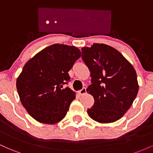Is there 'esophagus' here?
Returning <instances> with one entry per match:
<instances>
[{"label":"esophagus","mask_w":153,"mask_h":153,"mask_svg":"<svg viewBox=\"0 0 153 153\" xmlns=\"http://www.w3.org/2000/svg\"><path fill=\"white\" fill-rule=\"evenodd\" d=\"M86 88H82L81 90L78 91V94L80 95V96H82V95L86 94Z\"/></svg>","instance_id":"1"}]
</instances>
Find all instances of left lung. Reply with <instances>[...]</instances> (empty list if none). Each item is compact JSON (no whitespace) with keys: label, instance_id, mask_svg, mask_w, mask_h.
<instances>
[{"label":"left lung","instance_id":"8db88e82","mask_svg":"<svg viewBox=\"0 0 153 153\" xmlns=\"http://www.w3.org/2000/svg\"><path fill=\"white\" fill-rule=\"evenodd\" d=\"M82 59L91 72L86 89L94 104L89 117L100 123H111L124 116L137 95L139 85L134 68L118 50L104 44L82 47Z\"/></svg>","mask_w":153,"mask_h":153}]
</instances>
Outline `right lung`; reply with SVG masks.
Listing matches in <instances>:
<instances>
[{
  "label": "right lung",
  "instance_id": "obj_1",
  "mask_svg": "<svg viewBox=\"0 0 153 153\" xmlns=\"http://www.w3.org/2000/svg\"><path fill=\"white\" fill-rule=\"evenodd\" d=\"M81 56L77 47L54 44L29 59L16 80L21 102L31 117L44 124H55L65 117L75 93L64 88L68 71Z\"/></svg>",
  "mask_w": 153,
  "mask_h": 153
}]
</instances>
